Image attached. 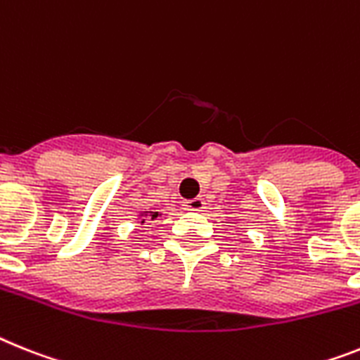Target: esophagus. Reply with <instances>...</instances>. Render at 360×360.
<instances>
[{
  "mask_svg": "<svg viewBox=\"0 0 360 360\" xmlns=\"http://www.w3.org/2000/svg\"><path fill=\"white\" fill-rule=\"evenodd\" d=\"M186 210H192V212H201L205 208V199L203 198H195L190 199V201H185Z\"/></svg>",
  "mask_w": 360,
  "mask_h": 360,
  "instance_id": "obj_1",
  "label": "esophagus"
}]
</instances>
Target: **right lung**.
<instances>
[{
	"instance_id": "1",
	"label": "right lung",
	"mask_w": 360,
	"mask_h": 360,
	"mask_svg": "<svg viewBox=\"0 0 360 360\" xmlns=\"http://www.w3.org/2000/svg\"><path fill=\"white\" fill-rule=\"evenodd\" d=\"M155 217H159V212H150V219H155ZM144 221H146V219H143V221H141V223H144Z\"/></svg>"
}]
</instances>
